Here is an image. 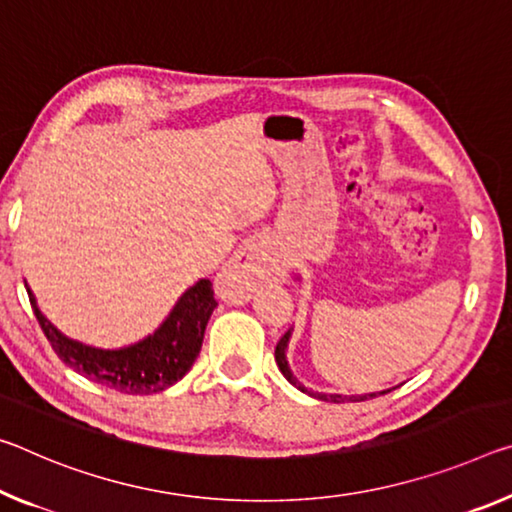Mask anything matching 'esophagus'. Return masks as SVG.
Here are the masks:
<instances>
[{"mask_svg": "<svg viewBox=\"0 0 512 512\" xmlns=\"http://www.w3.org/2000/svg\"><path fill=\"white\" fill-rule=\"evenodd\" d=\"M280 269H275L271 250L264 241H250L241 246L216 275V294L225 303L243 305L253 298L259 285L278 280Z\"/></svg>", "mask_w": 512, "mask_h": 512, "instance_id": "esophagus-1", "label": "esophagus"}]
</instances>
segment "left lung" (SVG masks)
<instances>
[{"mask_svg":"<svg viewBox=\"0 0 512 512\" xmlns=\"http://www.w3.org/2000/svg\"><path fill=\"white\" fill-rule=\"evenodd\" d=\"M289 339H291V330H287L282 339L275 346V362H278V367L282 371V376H285L291 385L298 387L300 392L314 396V399L319 401H328V403H344V401H367L373 399V396H380V394H387L392 392V389H385V392H371V394H360V396H344V394H323V392H312V389H307L303 383H298V378L291 373L289 369V362H287V346H289Z\"/></svg>","mask_w":512,"mask_h":512,"instance_id":"obj_1","label":"left lung"}]
</instances>
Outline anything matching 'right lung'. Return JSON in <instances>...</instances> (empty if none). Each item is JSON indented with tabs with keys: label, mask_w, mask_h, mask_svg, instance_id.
I'll list each match as a JSON object with an SVG mask.
<instances>
[{
	"label": "right lung",
	"mask_w": 512,
	"mask_h": 512,
	"mask_svg": "<svg viewBox=\"0 0 512 512\" xmlns=\"http://www.w3.org/2000/svg\"><path fill=\"white\" fill-rule=\"evenodd\" d=\"M29 291L31 307L54 353L93 383L125 394H157L182 380L196 362L214 307L209 280H198L177 300L164 323L141 342L123 348H95L70 339L40 312Z\"/></svg>",
	"instance_id": "1"
}]
</instances>
